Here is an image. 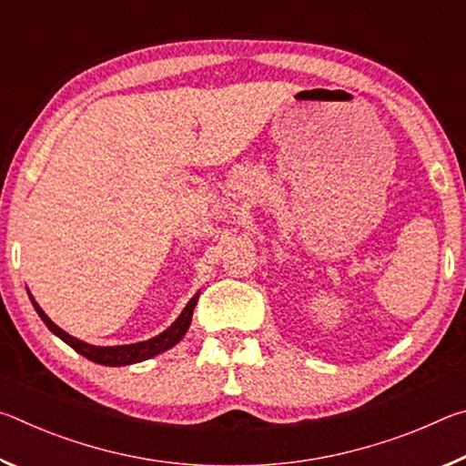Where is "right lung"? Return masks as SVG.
Returning a JSON list of instances; mask_svg holds the SVG:
<instances>
[{
  "label": "right lung",
  "instance_id": "add662e5",
  "mask_svg": "<svg viewBox=\"0 0 466 466\" xmlns=\"http://www.w3.org/2000/svg\"><path fill=\"white\" fill-rule=\"evenodd\" d=\"M197 298H199V296H195L191 302L187 304V309L177 319L175 325L164 330V333H160L157 337L149 339V341L133 343V345H116V347H96V345L84 343V341H80V339L67 335L66 330H61L41 310V306L35 302V298L30 296V299H33V306H35L36 312H38V317H41L45 325L51 329V333L57 335L61 341H66L77 353H82L84 358L96 361V364H102V366H129V364H137V361H144V360L154 358V356H157V353L170 350L172 345H177L180 339H183V335L187 333L188 325H191V317H193Z\"/></svg>",
  "mask_w": 466,
  "mask_h": 466
}]
</instances>
